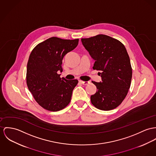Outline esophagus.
I'll return each instance as SVG.
<instances>
[{"instance_id": "esophagus-1", "label": "esophagus", "mask_w": 156, "mask_h": 156, "mask_svg": "<svg viewBox=\"0 0 156 156\" xmlns=\"http://www.w3.org/2000/svg\"><path fill=\"white\" fill-rule=\"evenodd\" d=\"M79 83L83 85H87V84H90V81H83L81 80H79Z\"/></svg>"}]
</instances>
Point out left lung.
I'll return each mask as SVG.
<instances>
[{
  "mask_svg": "<svg viewBox=\"0 0 156 156\" xmlns=\"http://www.w3.org/2000/svg\"><path fill=\"white\" fill-rule=\"evenodd\" d=\"M81 42L95 60L93 68L101 77L100 83L92 81L97 91L91 96V103L101 110L117 108L127 95L132 79L126 49L119 40L103 34L81 38Z\"/></svg>",
  "mask_w": 156,
  "mask_h": 156,
  "instance_id": "left-lung-1",
  "label": "left lung"
}]
</instances>
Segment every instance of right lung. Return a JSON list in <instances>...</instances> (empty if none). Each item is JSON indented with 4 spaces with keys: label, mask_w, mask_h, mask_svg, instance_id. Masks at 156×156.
Wrapping results in <instances>:
<instances>
[{
    "label": "right lung",
    "mask_w": 156,
    "mask_h": 156,
    "mask_svg": "<svg viewBox=\"0 0 156 156\" xmlns=\"http://www.w3.org/2000/svg\"><path fill=\"white\" fill-rule=\"evenodd\" d=\"M78 41L53 37L32 50L27 63V84L42 108L57 112L70 103L72 91L78 81L61 78L58 72H62L63 58L77 46Z\"/></svg>",
    "instance_id": "obj_1"
}]
</instances>
